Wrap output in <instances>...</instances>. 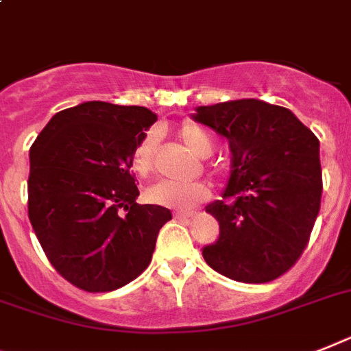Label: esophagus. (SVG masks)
<instances>
[{"label":"esophagus","instance_id":"esophagus-1","mask_svg":"<svg viewBox=\"0 0 351 351\" xmlns=\"http://www.w3.org/2000/svg\"><path fill=\"white\" fill-rule=\"evenodd\" d=\"M176 219H178V221H186L188 217H192V213H176Z\"/></svg>","mask_w":351,"mask_h":351}]
</instances>
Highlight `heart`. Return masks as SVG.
<instances>
[{
    "instance_id": "obj_1",
    "label": "heart",
    "mask_w": 351,
    "mask_h": 351,
    "mask_svg": "<svg viewBox=\"0 0 351 351\" xmlns=\"http://www.w3.org/2000/svg\"><path fill=\"white\" fill-rule=\"evenodd\" d=\"M179 138L193 154L208 158L213 152V141L201 127L186 123L179 129ZM156 149H158V136L156 132H147L136 145L130 156V169L134 170L136 176L147 178L156 161ZM147 201L158 206L170 208L176 211H190L210 197V188L202 182H173V181H158L145 192Z\"/></svg>"
}]
</instances>
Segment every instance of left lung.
<instances>
[{"label":"left lung","instance_id":"1","mask_svg":"<svg viewBox=\"0 0 351 351\" xmlns=\"http://www.w3.org/2000/svg\"><path fill=\"white\" fill-rule=\"evenodd\" d=\"M192 118L231 150L228 201L206 206L221 233L202 256L234 282H273L298 262L319 213V140L287 107L256 98L201 106Z\"/></svg>","mask_w":351,"mask_h":351}]
</instances>
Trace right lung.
<instances>
[{"instance_id": "obj_1", "label": "right lung", "mask_w": 351, "mask_h": 351, "mask_svg": "<svg viewBox=\"0 0 351 351\" xmlns=\"http://www.w3.org/2000/svg\"><path fill=\"white\" fill-rule=\"evenodd\" d=\"M158 120L140 106L84 102L57 112L30 149L28 219L60 276L88 292L149 267L169 208L138 204L132 150Z\"/></svg>"}]
</instances>
